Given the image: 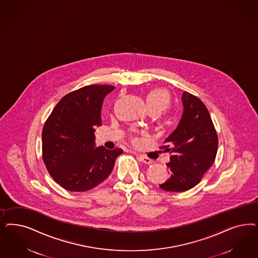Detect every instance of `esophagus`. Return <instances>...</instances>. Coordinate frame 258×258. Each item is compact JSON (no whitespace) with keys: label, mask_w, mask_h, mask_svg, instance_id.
Listing matches in <instances>:
<instances>
[{"label":"esophagus","mask_w":258,"mask_h":258,"mask_svg":"<svg viewBox=\"0 0 258 258\" xmlns=\"http://www.w3.org/2000/svg\"><path fill=\"white\" fill-rule=\"evenodd\" d=\"M138 158L143 162V163H145V164H152L154 161L151 159V158H147V157H144L143 155H139L138 156Z\"/></svg>","instance_id":"34e87169"}]
</instances>
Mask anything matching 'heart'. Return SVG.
<instances>
[{"label": "heart", "mask_w": 258, "mask_h": 258, "mask_svg": "<svg viewBox=\"0 0 258 258\" xmlns=\"http://www.w3.org/2000/svg\"><path fill=\"white\" fill-rule=\"evenodd\" d=\"M147 104L151 111H156L158 113L163 112L171 105L170 95L164 89H154L147 96Z\"/></svg>", "instance_id": "obj_1"}]
</instances>
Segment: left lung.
Returning <instances> with one entry per match:
<instances>
[{
    "mask_svg": "<svg viewBox=\"0 0 258 258\" xmlns=\"http://www.w3.org/2000/svg\"><path fill=\"white\" fill-rule=\"evenodd\" d=\"M183 115L175 131L160 148L171 153L167 163L170 177L159 187L185 191L201 181L216 159L218 138L208 109L197 96L182 95Z\"/></svg>",
    "mask_w": 258,
    "mask_h": 258,
    "instance_id": "8db88e82",
    "label": "left lung"
}]
</instances>
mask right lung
I'll use <instances>...</instances> for the list:
<instances>
[{
	"label": "right lung",
	"instance_id": "obj_1",
	"mask_svg": "<svg viewBox=\"0 0 258 258\" xmlns=\"http://www.w3.org/2000/svg\"><path fill=\"white\" fill-rule=\"evenodd\" d=\"M115 87L91 84L70 92L57 103L42 128V160L52 178L71 191L98 186L111 174L122 150L95 148L104 97Z\"/></svg>",
	"mask_w": 258,
	"mask_h": 258
}]
</instances>
